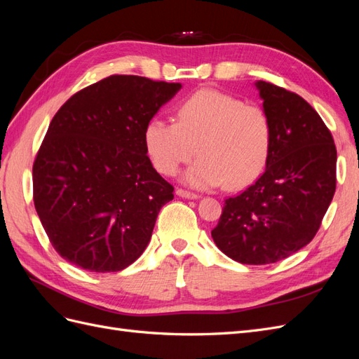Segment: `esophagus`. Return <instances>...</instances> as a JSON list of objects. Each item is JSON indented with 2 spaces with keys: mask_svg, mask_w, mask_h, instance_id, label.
Here are the masks:
<instances>
[{
  "mask_svg": "<svg viewBox=\"0 0 359 359\" xmlns=\"http://www.w3.org/2000/svg\"><path fill=\"white\" fill-rule=\"evenodd\" d=\"M177 194H178V196H181V198H186V199H198L199 198L198 193H193V191L184 190V189H178Z\"/></svg>",
  "mask_w": 359,
  "mask_h": 359,
  "instance_id": "34e87169",
  "label": "esophagus"
}]
</instances>
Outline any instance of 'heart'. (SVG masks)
<instances>
[{"instance_id": "b5f03b06", "label": "heart", "mask_w": 359, "mask_h": 359, "mask_svg": "<svg viewBox=\"0 0 359 359\" xmlns=\"http://www.w3.org/2000/svg\"><path fill=\"white\" fill-rule=\"evenodd\" d=\"M144 139L151 161L163 175H177L198 148L201 158L184 177L187 184L215 187L226 182L240 189L264 170L273 145V124L262 106L206 88L181 102L177 123L151 119Z\"/></svg>"}]
</instances>
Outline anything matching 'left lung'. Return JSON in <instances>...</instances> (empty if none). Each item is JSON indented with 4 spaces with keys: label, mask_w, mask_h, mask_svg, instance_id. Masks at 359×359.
<instances>
[{
    "label": "left lung",
    "mask_w": 359,
    "mask_h": 359,
    "mask_svg": "<svg viewBox=\"0 0 359 359\" xmlns=\"http://www.w3.org/2000/svg\"><path fill=\"white\" fill-rule=\"evenodd\" d=\"M256 86L273 124L266 169L223 205L211 231L222 252L245 265L278 262L307 245L335 193L337 149L330 128L301 95Z\"/></svg>",
    "instance_id": "8db88e82"
}]
</instances>
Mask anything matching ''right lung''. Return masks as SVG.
Instances as JSON below:
<instances>
[{"label":"right lung","mask_w":359,"mask_h":359,"mask_svg":"<svg viewBox=\"0 0 359 359\" xmlns=\"http://www.w3.org/2000/svg\"><path fill=\"white\" fill-rule=\"evenodd\" d=\"M181 83L112 74L73 94L32 165V199L70 264L115 273L144 253L173 187L151 165L145 128Z\"/></svg>","instance_id":"obj_1"}]
</instances>
